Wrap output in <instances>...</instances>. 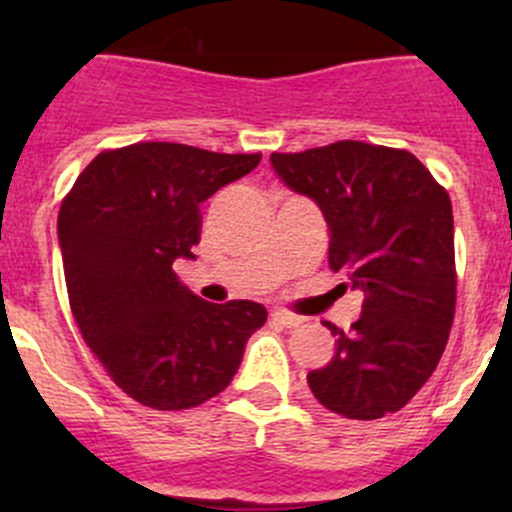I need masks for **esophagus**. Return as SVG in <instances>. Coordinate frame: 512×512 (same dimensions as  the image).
Returning a JSON list of instances; mask_svg holds the SVG:
<instances>
[{
    "mask_svg": "<svg viewBox=\"0 0 512 512\" xmlns=\"http://www.w3.org/2000/svg\"><path fill=\"white\" fill-rule=\"evenodd\" d=\"M272 322H275V324H280V327H287V329H292V327H297V324L302 322V319H299L297 314H292V312H285V309H275V312H272Z\"/></svg>",
    "mask_w": 512,
    "mask_h": 512,
    "instance_id": "34e87169",
    "label": "esophagus"
}]
</instances>
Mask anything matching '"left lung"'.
Masks as SVG:
<instances>
[{
	"label": "left lung",
	"mask_w": 512,
	"mask_h": 512,
	"mask_svg": "<svg viewBox=\"0 0 512 512\" xmlns=\"http://www.w3.org/2000/svg\"><path fill=\"white\" fill-rule=\"evenodd\" d=\"M282 183L307 195L329 227V267L364 292L334 356L307 374L314 399L342 418L374 421L404 409L438 366L456 312L453 210L409 151L339 141L272 153Z\"/></svg>",
	"instance_id": "1"
}]
</instances>
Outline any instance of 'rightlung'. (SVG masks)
Here are the masks:
<instances>
[{
    "label": "right lung",
    "mask_w": 512,
    "mask_h": 512,
    "mask_svg": "<svg viewBox=\"0 0 512 512\" xmlns=\"http://www.w3.org/2000/svg\"><path fill=\"white\" fill-rule=\"evenodd\" d=\"M262 153L133 143L98 153L59 210L71 312L118 389L158 411L200 406L227 389L267 309L213 304L180 285L200 203L257 168Z\"/></svg>",
    "instance_id": "1"
}]
</instances>
